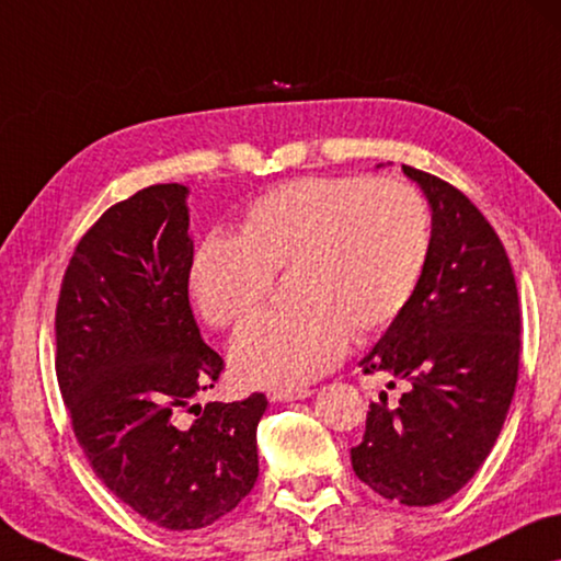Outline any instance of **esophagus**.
<instances>
[{
	"mask_svg": "<svg viewBox=\"0 0 561 561\" xmlns=\"http://www.w3.org/2000/svg\"><path fill=\"white\" fill-rule=\"evenodd\" d=\"M308 396H313V391H310V389H273V391H268V399L273 403L300 401V399H308Z\"/></svg>",
	"mask_w": 561,
	"mask_h": 561,
	"instance_id": "esophagus-1",
	"label": "esophagus"
}]
</instances>
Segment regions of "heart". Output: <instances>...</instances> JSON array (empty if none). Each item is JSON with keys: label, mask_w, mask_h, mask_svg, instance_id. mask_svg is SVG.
I'll return each mask as SVG.
<instances>
[{"label": "heart", "mask_w": 561, "mask_h": 561, "mask_svg": "<svg viewBox=\"0 0 561 561\" xmlns=\"http://www.w3.org/2000/svg\"><path fill=\"white\" fill-rule=\"evenodd\" d=\"M431 215L396 180L300 178L248 205L240 236L213 230L197 243L187 286L213 325H232L290 271L296 308L257 313L230 343L248 386L293 389L339 364L348 331L368 335L403 313L426 271Z\"/></svg>", "instance_id": "heart-1"}]
</instances>
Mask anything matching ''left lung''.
<instances>
[{"label":"left lung","mask_w":561,"mask_h":561,"mask_svg":"<svg viewBox=\"0 0 561 561\" xmlns=\"http://www.w3.org/2000/svg\"><path fill=\"white\" fill-rule=\"evenodd\" d=\"M431 208L426 271L403 313L360 358L403 381L368 407L351 463L383 499L431 506L454 496L494 446L519 374V296L502 240L467 195L403 165Z\"/></svg>","instance_id":"1"}]
</instances>
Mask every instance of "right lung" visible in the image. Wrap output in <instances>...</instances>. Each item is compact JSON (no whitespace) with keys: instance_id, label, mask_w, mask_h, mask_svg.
<instances>
[{"instance_id":"right-lung-1","label":"right lung","mask_w":561,"mask_h":561,"mask_svg":"<svg viewBox=\"0 0 561 561\" xmlns=\"http://www.w3.org/2000/svg\"><path fill=\"white\" fill-rule=\"evenodd\" d=\"M185 185H150L84 232L59 290L57 381L72 428L112 494L170 531L203 529L236 510L257 479L263 393L193 403L222 358L201 339L187 271Z\"/></svg>"}]
</instances>
